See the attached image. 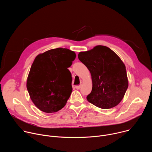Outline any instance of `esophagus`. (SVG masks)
<instances>
[{"label": "esophagus", "instance_id": "34e87169", "mask_svg": "<svg viewBox=\"0 0 152 152\" xmlns=\"http://www.w3.org/2000/svg\"><path fill=\"white\" fill-rule=\"evenodd\" d=\"M81 87V85H77V86H75V88L77 89V90H79Z\"/></svg>", "mask_w": 152, "mask_h": 152}]
</instances>
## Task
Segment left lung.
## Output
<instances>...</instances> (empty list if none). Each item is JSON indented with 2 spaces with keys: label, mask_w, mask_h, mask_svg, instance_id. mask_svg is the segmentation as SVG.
Here are the masks:
<instances>
[{
  "label": "left lung",
  "mask_w": 152,
  "mask_h": 152,
  "mask_svg": "<svg viewBox=\"0 0 152 152\" xmlns=\"http://www.w3.org/2000/svg\"><path fill=\"white\" fill-rule=\"evenodd\" d=\"M79 59L91 73L92 91L87 100L102 109H110L118 104L128 87L125 65L111 49L96 46L93 49L80 52Z\"/></svg>",
  "instance_id": "1"
}]
</instances>
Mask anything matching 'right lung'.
Masks as SVG:
<instances>
[{
	"label": "right lung",
	"mask_w": 152,
	"mask_h": 152,
	"mask_svg": "<svg viewBox=\"0 0 152 152\" xmlns=\"http://www.w3.org/2000/svg\"><path fill=\"white\" fill-rule=\"evenodd\" d=\"M76 53L66 48H56L38 55L26 82L31 99L39 110L56 113L66 104L72 92L69 70Z\"/></svg>",
	"instance_id": "add662e5"
}]
</instances>
